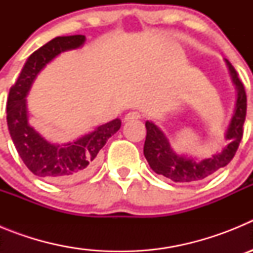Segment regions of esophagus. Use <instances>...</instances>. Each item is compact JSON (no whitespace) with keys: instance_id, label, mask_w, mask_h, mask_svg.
Masks as SVG:
<instances>
[{"instance_id":"esophagus-1","label":"esophagus","mask_w":253,"mask_h":253,"mask_svg":"<svg viewBox=\"0 0 253 253\" xmlns=\"http://www.w3.org/2000/svg\"><path fill=\"white\" fill-rule=\"evenodd\" d=\"M140 114L138 113V111H130V113H128L126 115H125L124 120L125 122H129V120H134V119H140Z\"/></svg>"}]
</instances>
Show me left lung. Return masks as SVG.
Masks as SVG:
<instances>
[{
	"instance_id": "left-lung-1",
	"label": "left lung",
	"mask_w": 253,
	"mask_h": 253,
	"mask_svg": "<svg viewBox=\"0 0 253 253\" xmlns=\"http://www.w3.org/2000/svg\"><path fill=\"white\" fill-rule=\"evenodd\" d=\"M225 62L237 90L236 107L225 133V139L229 140L228 146H225L220 153L214 154L213 157L207 160L196 161L194 158H187L173 152L162 130L152 122H147V137L143 152L149 166L156 173L165 176L175 182H195L213 175L219 169L227 166L234 157L242 140L243 124L247 111V96L245 86L241 82L234 67L228 60Z\"/></svg>"
}]
</instances>
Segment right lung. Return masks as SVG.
I'll return each mask as SVG.
<instances>
[{
	"instance_id": "obj_1",
	"label": "right lung",
	"mask_w": 253,
	"mask_h": 253,
	"mask_svg": "<svg viewBox=\"0 0 253 253\" xmlns=\"http://www.w3.org/2000/svg\"><path fill=\"white\" fill-rule=\"evenodd\" d=\"M84 35L51 39L28 58L8 92L7 125L17 153L35 176L54 184L73 182L90 175L99 152L122 125L120 119L111 120L75 142L59 146L44 139L29 124L25 97L38 73L62 51L84 45Z\"/></svg>"
}]
</instances>
